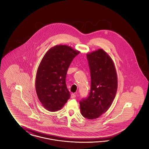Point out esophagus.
Returning <instances> with one entry per match:
<instances>
[{"mask_svg": "<svg viewBox=\"0 0 149 149\" xmlns=\"http://www.w3.org/2000/svg\"><path fill=\"white\" fill-rule=\"evenodd\" d=\"M76 97V94H74V93H72L71 94V98H75Z\"/></svg>", "mask_w": 149, "mask_h": 149, "instance_id": "1", "label": "esophagus"}]
</instances>
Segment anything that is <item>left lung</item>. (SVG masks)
Masks as SVG:
<instances>
[{
	"instance_id": "8db88e82",
	"label": "left lung",
	"mask_w": 149,
	"mask_h": 149,
	"mask_svg": "<svg viewBox=\"0 0 149 149\" xmlns=\"http://www.w3.org/2000/svg\"><path fill=\"white\" fill-rule=\"evenodd\" d=\"M91 76L89 96L80 102V112L87 119L93 120L104 113L111 106L117 90V74L113 60L99 49L88 53Z\"/></svg>"
}]
</instances>
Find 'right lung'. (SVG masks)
I'll return each instance as SVG.
<instances>
[{
    "label": "right lung",
    "instance_id": "right-lung-1",
    "mask_svg": "<svg viewBox=\"0 0 149 149\" xmlns=\"http://www.w3.org/2000/svg\"><path fill=\"white\" fill-rule=\"evenodd\" d=\"M80 52L66 45L50 48L43 57L36 77V91L43 107L50 112L60 110L70 94L66 85L68 69Z\"/></svg>",
    "mask_w": 149,
    "mask_h": 149
}]
</instances>
